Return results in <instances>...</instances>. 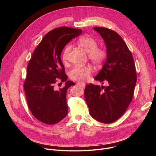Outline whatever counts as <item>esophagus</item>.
<instances>
[{"label": "esophagus", "mask_w": 156, "mask_h": 156, "mask_svg": "<svg viewBox=\"0 0 156 156\" xmlns=\"http://www.w3.org/2000/svg\"><path fill=\"white\" fill-rule=\"evenodd\" d=\"M77 84L81 86L82 87H85V84H84L83 83H77Z\"/></svg>", "instance_id": "obj_1"}]
</instances>
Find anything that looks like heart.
Returning a JSON list of instances; mask_svg holds the SVG:
<instances>
[{
  "mask_svg": "<svg viewBox=\"0 0 156 156\" xmlns=\"http://www.w3.org/2000/svg\"><path fill=\"white\" fill-rule=\"evenodd\" d=\"M80 46L88 53V57L91 62L96 65L101 64L106 57L105 51L101 48H98L97 41L90 36H84L79 40ZM70 48L66 47L63 53V60H66ZM92 72V67L90 65L84 66H75L69 72L70 78L80 82L86 81Z\"/></svg>",
  "mask_w": 156,
  "mask_h": 156,
  "instance_id": "obj_1",
  "label": "heart"
}]
</instances>
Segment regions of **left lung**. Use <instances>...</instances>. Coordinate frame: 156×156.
I'll list each match as a JSON object with an SVG mask.
<instances>
[{"label": "left lung", "mask_w": 156, "mask_h": 156, "mask_svg": "<svg viewBox=\"0 0 156 156\" xmlns=\"http://www.w3.org/2000/svg\"><path fill=\"white\" fill-rule=\"evenodd\" d=\"M103 38L107 58L94 78L107 86L87 84L84 98L91 116L98 122L111 123L125 113L131 103L136 83V72L133 56L126 43L115 31L94 27Z\"/></svg>", "instance_id": "8db88e82"}]
</instances>
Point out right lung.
I'll list each match as a JSON object with an SVG mask.
<instances>
[{"label": "right lung", "instance_id": "obj_1", "mask_svg": "<svg viewBox=\"0 0 156 156\" xmlns=\"http://www.w3.org/2000/svg\"><path fill=\"white\" fill-rule=\"evenodd\" d=\"M81 33V29L66 27L52 30L42 38L28 63L24 83L27 103L32 114L44 123L54 125L67 115L66 91L75 83L67 81L60 55L66 44ZM58 78L66 83L57 90L54 86Z\"/></svg>", "mask_w": 156, "mask_h": 156}]
</instances>
